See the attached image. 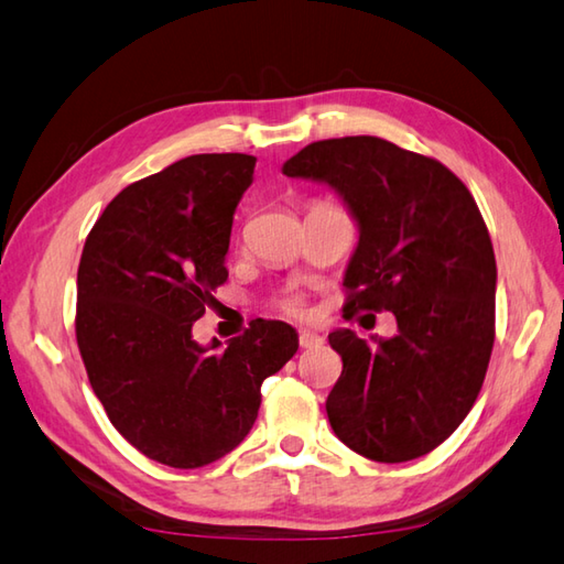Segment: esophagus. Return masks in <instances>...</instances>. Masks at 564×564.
<instances>
[{
	"instance_id": "1",
	"label": "esophagus",
	"mask_w": 564,
	"mask_h": 564,
	"mask_svg": "<svg viewBox=\"0 0 564 564\" xmlns=\"http://www.w3.org/2000/svg\"><path fill=\"white\" fill-rule=\"evenodd\" d=\"M297 341H301L303 349H317V347H323L325 339L319 337L317 333H311V329H303L301 337H297Z\"/></svg>"
}]
</instances>
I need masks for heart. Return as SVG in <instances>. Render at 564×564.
Wrapping results in <instances>:
<instances>
[{
    "label": "heart",
    "instance_id": "heart-1",
    "mask_svg": "<svg viewBox=\"0 0 564 564\" xmlns=\"http://www.w3.org/2000/svg\"><path fill=\"white\" fill-rule=\"evenodd\" d=\"M281 307L289 315H303V301H301V297H283Z\"/></svg>",
    "mask_w": 564,
    "mask_h": 564
}]
</instances>
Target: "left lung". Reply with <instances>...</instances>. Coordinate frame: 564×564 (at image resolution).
I'll return each mask as SVG.
<instances>
[{"instance_id":"8db88e82","label":"left lung","mask_w":564,"mask_h":564,"mask_svg":"<svg viewBox=\"0 0 564 564\" xmlns=\"http://www.w3.org/2000/svg\"><path fill=\"white\" fill-rule=\"evenodd\" d=\"M283 173L327 183L357 219L345 317L389 311L399 325L377 345L329 333V425L373 462L427 455L471 411L494 347L496 259L477 203L443 163L379 137L307 143Z\"/></svg>"}]
</instances>
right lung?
I'll return each mask as SVG.
<instances>
[{
    "label": "right lung",
    "instance_id": "right-lung-1",
    "mask_svg": "<svg viewBox=\"0 0 564 564\" xmlns=\"http://www.w3.org/2000/svg\"><path fill=\"white\" fill-rule=\"evenodd\" d=\"M247 153H197L124 187L87 235L75 337L87 379L141 455L197 469L257 421L261 383L297 351L281 319L203 347L193 323L227 281L235 209L253 181Z\"/></svg>",
    "mask_w": 564,
    "mask_h": 564
}]
</instances>
